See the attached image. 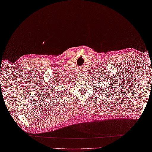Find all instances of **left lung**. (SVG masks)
<instances>
[{"instance_id":"left-lung-1","label":"left lung","mask_w":152,"mask_h":152,"mask_svg":"<svg viewBox=\"0 0 152 152\" xmlns=\"http://www.w3.org/2000/svg\"><path fill=\"white\" fill-rule=\"evenodd\" d=\"M99 92L101 94H102V95L105 93V92H107V91H106V87H102L101 88V91H99Z\"/></svg>"}]
</instances>
